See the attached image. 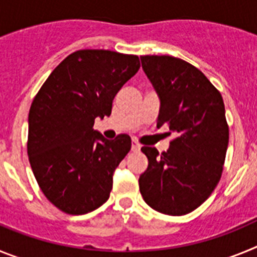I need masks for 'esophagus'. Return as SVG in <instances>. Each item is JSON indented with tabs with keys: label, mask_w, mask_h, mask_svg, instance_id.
<instances>
[{
	"label": "esophagus",
	"mask_w": 257,
	"mask_h": 257,
	"mask_svg": "<svg viewBox=\"0 0 257 257\" xmlns=\"http://www.w3.org/2000/svg\"><path fill=\"white\" fill-rule=\"evenodd\" d=\"M140 148H142V145L139 143L136 142V140H133V144H131V151L133 152H139Z\"/></svg>",
	"instance_id": "obj_1"
}]
</instances>
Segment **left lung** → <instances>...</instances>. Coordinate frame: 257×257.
I'll use <instances>...</instances> for the list:
<instances>
[{"label":"left lung","mask_w":257,"mask_h":257,"mask_svg":"<svg viewBox=\"0 0 257 257\" xmlns=\"http://www.w3.org/2000/svg\"><path fill=\"white\" fill-rule=\"evenodd\" d=\"M142 65L161 99L157 127L175 134L167 152L143 147L148 169L139 188L147 205L165 215L196 210L221 178L229 143L222 96L198 68L169 55H143Z\"/></svg>","instance_id":"left-lung-1"}]
</instances>
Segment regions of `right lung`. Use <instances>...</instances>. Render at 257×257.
<instances>
[{"label": "right lung", "instance_id": "right-lung-1", "mask_svg": "<svg viewBox=\"0 0 257 257\" xmlns=\"http://www.w3.org/2000/svg\"><path fill=\"white\" fill-rule=\"evenodd\" d=\"M136 55L110 50H78L52 70L32 101L29 163L41 190L69 215L105 203L113 172L131 149L128 135L104 139L95 118L112 113L122 86L139 70Z\"/></svg>", "mask_w": 257, "mask_h": 257}]
</instances>
